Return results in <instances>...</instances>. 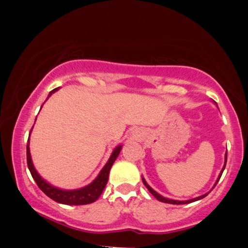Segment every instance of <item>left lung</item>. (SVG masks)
<instances>
[{
    "instance_id": "left-lung-1",
    "label": "left lung",
    "mask_w": 248,
    "mask_h": 248,
    "mask_svg": "<svg viewBox=\"0 0 248 248\" xmlns=\"http://www.w3.org/2000/svg\"><path fill=\"white\" fill-rule=\"evenodd\" d=\"M226 164H227V152H226V155H225V165H223V167H222V169H221V171H220V174H219V176H218V178H217V181H216V184H215V186L217 185V183L219 182V179H220V177H221V175H222V172H223V170H225V167H226ZM142 181H143V184L145 185V187H147L148 189H149V192L151 193L152 195L155 196V199L158 200V201H160V202H164V203H169V204H187V203H192V202H195V201H199V200H201V199H203V198H205L206 195L209 194V193H205V194H203V195H201V196H198V198H195V199H192V200H187V201H177V200H171V199H167V198H164V196L162 195H160L159 194V193H157L155 191L154 188L151 187L150 185L148 184L147 182H145V179L142 177ZM215 186H213V187H215Z\"/></svg>"
}]
</instances>
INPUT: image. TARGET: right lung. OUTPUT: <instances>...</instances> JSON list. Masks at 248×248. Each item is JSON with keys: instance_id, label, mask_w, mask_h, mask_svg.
I'll return each mask as SVG.
<instances>
[{"instance_id": "right-lung-1", "label": "right lung", "mask_w": 248, "mask_h": 248, "mask_svg": "<svg viewBox=\"0 0 248 248\" xmlns=\"http://www.w3.org/2000/svg\"><path fill=\"white\" fill-rule=\"evenodd\" d=\"M59 89L60 88H55V89L50 91L48 97H47V99H48V98L52 96L54 93H56ZM31 131L32 128L30 130V134H31ZM30 134L28 139V144H27V164H28L30 174H31L32 178L35 179L36 184L38 185V187L42 189V191L45 193L48 198L54 200V201L57 203H62V204L83 205V204H89V203L97 201L98 198L101 195V193H103L105 186L107 184L108 176H109V170L115 160H116V158L118 157V155H120V152L122 150V144L117 145V147L114 149L109 159H108V161L106 162V165L104 166V168L101 169L97 177L94 178L90 184L84 186V187L77 188V189H63L49 184V183L46 182L45 179L38 174V171L36 170L35 166L32 164L31 155H30V148H29Z\"/></svg>"}]
</instances>
